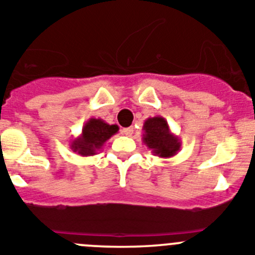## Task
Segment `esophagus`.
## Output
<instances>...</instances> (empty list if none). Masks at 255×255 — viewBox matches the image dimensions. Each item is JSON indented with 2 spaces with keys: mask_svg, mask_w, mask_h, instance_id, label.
<instances>
[{
  "mask_svg": "<svg viewBox=\"0 0 255 255\" xmlns=\"http://www.w3.org/2000/svg\"><path fill=\"white\" fill-rule=\"evenodd\" d=\"M122 134H125V136H132V134H133V127L123 128Z\"/></svg>",
  "mask_w": 255,
  "mask_h": 255,
  "instance_id": "1",
  "label": "esophagus"
}]
</instances>
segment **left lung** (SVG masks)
Segmentation results:
<instances>
[{
    "mask_svg": "<svg viewBox=\"0 0 255 255\" xmlns=\"http://www.w3.org/2000/svg\"><path fill=\"white\" fill-rule=\"evenodd\" d=\"M142 129V141L150 148L152 155L169 159L175 156L180 150V138L171 133L170 127L164 117L157 116L147 118L144 121Z\"/></svg>",
    "mask_w": 255,
    "mask_h": 255,
    "instance_id": "1",
    "label": "left lung"
}]
</instances>
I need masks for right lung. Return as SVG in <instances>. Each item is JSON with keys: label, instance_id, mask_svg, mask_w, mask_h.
Here are the masks:
<instances>
[{"label": "right lung", "instance_id": "add662e5", "mask_svg": "<svg viewBox=\"0 0 255 255\" xmlns=\"http://www.w3.org/2000/svg\"><path fill=\"white\" fill-rule=\"evenodd\" d=\"M118 130L117 125H108L100 118H90L82 127L81 134L71 141V150L84 157L96 155L105 142Z\"/></svg>", "mask_w": 255, "mask_h": 255}]
</instances>
